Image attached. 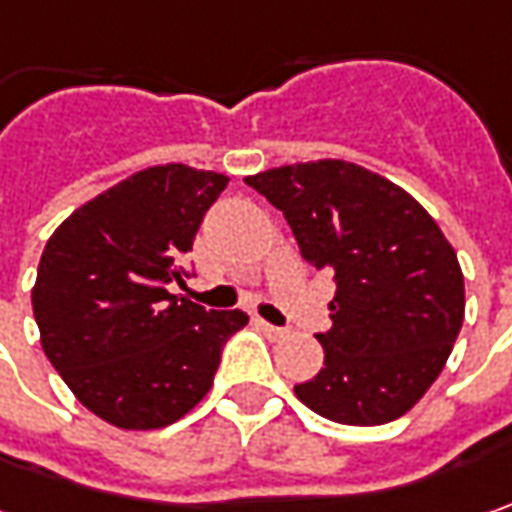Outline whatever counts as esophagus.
Listing matches in <instances>:
<instances>
[{
  "label": "esophagus",
  "mask_w": 512,
  "mask_h": 512,
  "mask_svg": "<svg viewBox=\"0 0 512 512\" xmlns=\"http://www.w3.org/2000/svg\"><path fill=\"white\" fill-rule=\"evenodd\" d=\"M257 326L269 335V338H286L289 335V329H283V326H275V323L263 321V318H257Z\"/></svg>",
  "instance_id": "esophagus-1"
}]
</instances>
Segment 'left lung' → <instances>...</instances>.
Instances as JSON below:
<instances>
[{"mask_svg": "<svg viewBox=\"0 0 512 512\" xmlns=\"http://www.w3.org/2000/svg\"><path fill=\"white\" fill-rule=\"evenodd\" d=\"M335 275L323 369L295 395L329 421L375 427L410 412L447 364L464 321L456 249L427 209L387 177L318 160L246 177Z\"/></svg>", "mask_w": 512, "mask_h": 512, "instance_id": "left-lung-1", "label": "left lung"}]
</instances>
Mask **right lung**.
Instances as JSON below:
<instances>
[{"instance_id": "1", "label": "right lung", "mask_w": 512, "mask_h": 512, "mask_svg": "<svg viewBox=\"0 0 512 512\" xmlns=\"http://www.w3.org/2000/svg\"><path fill=\"white\" fill-rule=\"evenodd\" d=\"M229 177L151 166L79 206L45 243L34 318L48 361L82 407L120 430H160L212 389L220 352L249 323L171 295Z\"/></svg>"}]
</instances>
